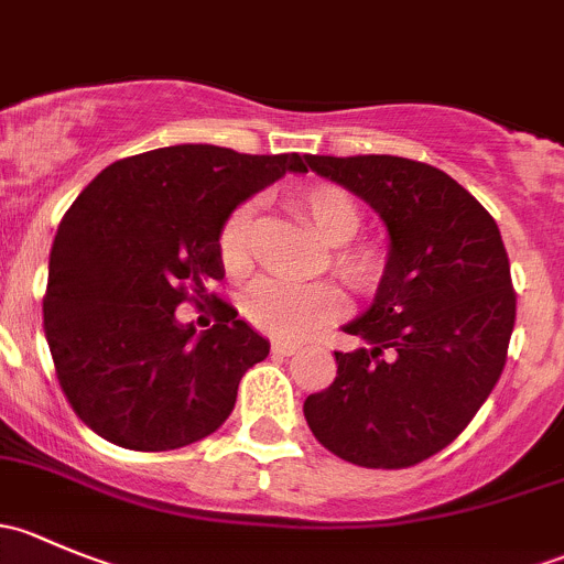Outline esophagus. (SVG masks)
<instances>
[{
  "mask_svg": "<svg viewBox=\"0 0 564 564\" xmlns=\"http://www.w3.org/2000/svg\"><path fill=\"white\" fill-rule=\"evenodd\" d=\"M294 351H297V346H294V344H283V340H272V355H278V357H292Z\"/></svg>",
  "mask_w": 564,
  "mask_h": 564,
  "instance_id": "obj_1",
  "label": "esophagus"
}]
</instances>
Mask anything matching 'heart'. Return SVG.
I'll use <instances>...</instances> for the list:
<instances>
[{"label":"heart","mask_w":564,"mask_h":564,"mask_svg":"<svg viewBox=\"0 0 564 564\" xmlns=\"http://www.w3.org/2000/svg\"><path fill=\"white\" fill-rule=\"evenodd\" d=\"M294 215L316 231L329 250V267L355 292H373L388 272V250L379 242L355 240L362 213L355 198L338 185H311L289 198ZM253 204H240L224 220L218 235L220 264L240 278L253 267ZM344 311V297L329 283L294 286L283 281H261L246 300L253 327L281 340H300L327 327Z\"/></svg>","instance_id":"heart-1"}]
</instances>
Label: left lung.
Returning <instances> with one entry per match:
<instances>
[{
    "label": "left lung",
    "instance_id": "1",
    "mask_svg": "<svg viewBox=\"0 0 564 564\" xmlns=\"http://www.w3.org/2000/svg\"><path fill=\"white\" fill-rule=\"evenodd\" d=\"M388 226V272L344 327L368 346L335 351L338 377L305 398L314 436L368 469L445 451L508 360L516 292L497 220L453 176L395 155H305Z\"/></svg>",
    "mask_w": 564,
    "mask_h": 564
}]
</instances>
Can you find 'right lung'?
I'll return each instance as SVG.
<instances>
[{
	"mask_svg": "<svg viewBox=\"0 0 564 564\" xmlns=\"http://www.w3.org/2000/svg\"><path fill=\"white\" fill-rule=\"evenodd\" d=\"M305 158L176 144L104 169L62 218L48 259L43 329L73 412L106 442L163 453L224 425L242 373L270 344L220 300L202 336L175 305L224 278L218 235L231 209Z\"/></svg>",
	"mask_w": 564,
	"mask_h": 564,
	"instance_id": "1",
	"label": "right lung"
}]
</instances>
